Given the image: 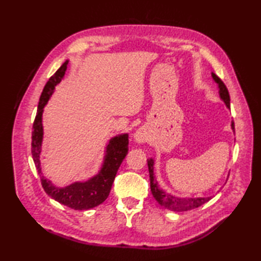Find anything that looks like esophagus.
<instances>
[{"instance_id":"esophagus-1","label":"esophagus","mask_w":261,"mask_h":261,"mask_svg":"<svg viewBox=\"0 0 261 261\" xmlns=\"http://www.w3.org/2000/svg\"><path fill=\"white\" fill-rule=\"evenodd\" d=\"M135 139L138 143L146 142L148 140V131L145 126H140L139 129L135 132Z\"/></svg>"}]
</instances>
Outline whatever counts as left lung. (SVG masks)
<instances>
[{
  "label": "left lung",
  "mask_w": 261,
  "mask_h": 261,
  "mask_svg": "<svg viewBox=\"0 0 261 261\" xmlns=\"http://www.w3.org/2000/svg\"><path fill=\"white\" fill-rule=\"evenodd\" d=\"M212 76H213V80L218 83L219 85L221 98L223 99L224 103L226 104V107L230 108V95H229L228 88H226L225 84L221 81V79L218 75L212 73ZM231 126L232 129L234 130L233 122H232ZM148 168H149V175H150V188H151L152 195L160 205H163V206L167 210L174 211V212H182V211H188V210H193L201 206L202 204L208 202L211 199V197L179 198V197L170 195V194L164 192L158 187V182L153 177V160L152 159H148Z\"/></svg>",
  "instance_id": "1"
}]
</instances>
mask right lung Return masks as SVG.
Instances as JSON below:
<instances>
[{
    "label": "right lung",
    "mask_w": 261,
    "mask_h": 261,
    "mask_svg": "<svg viewBox=\"0 0 261 261\" xmlns=\"http://www.w3.org/2000/svg\"><path fill=\"white\" fill-rule=\"evenodd\" d=\"M68 62H65L56 73H55L41 93L40 99H39L38 111L35 122L32 127V142H31V151L32 158L35 162L38 173L41 174L40 168V150L42 142V123L41 116L42 110L48 102L49 97L55 90L58 83H60L65 75V71L67 69ZM129 136L121 135L119 137H114L111 139L110 143L107 147V154H105L103 167L98 175L93 177L90 180L85 182H74L67 187L59 188L54 186L50 180L46 179L41 176V185L43 190L49 196L54 198L55 201L64 204L66 206L74 210H88L95 207L97 205L103 203L108 198L111 187L115 178L116 171H118L121 163L123 162L124 157L129 151ZM42 175V174H41Z\"/></svg>",
    "instance_id": "1"
}]
</instances>
